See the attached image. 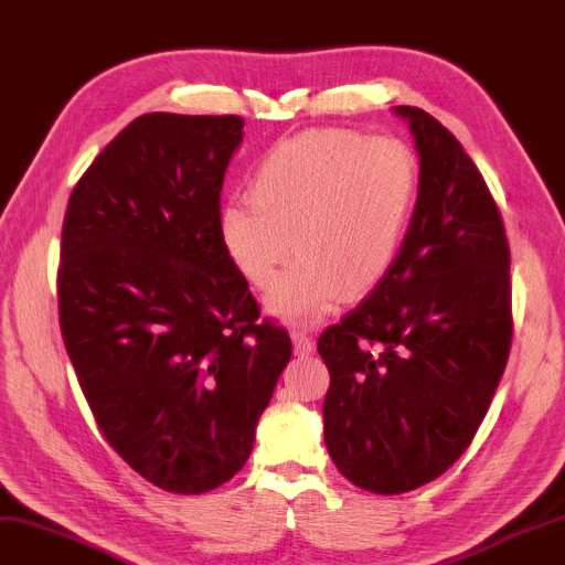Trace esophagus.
Masks as SVG:
<instances>
[{
    "label": "esophagus",
    "instance_id": "esophagus-1",
    "mask_svg": "<svg viewBox=\"0 0 565 565\" xmlns=\"http://www.w3.org/2000/svg\"><path fill=\"white\" fill-rule=\"evenodd\" d=\"M291 339H294V349L296 353H300V356H310L315 351V339L306 330H294Z\"/></svg>",
    "mask_w": 565,
    "mask_h": 565
}]
</instances>
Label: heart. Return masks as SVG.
<instances>
[{
  "label": "heart",
  "instance_id": "obj_1",
  "mask_svg": "<svg viewBox=\"0 0 565 565\" xmlns=\"http://www.w3.org/2000/svg\"><path fill=\"white\" fill-rule=\"evenodd\" d=\"M418 194V159L397 137L344 127L306 129L274 143L250 178V201L221 209L218 235L233 267L269 308L315 322L344 300L371 296L399 257Z\"/></svg>",
  "mask_w": 565,
  "mask_h": 565
}]
</instances>
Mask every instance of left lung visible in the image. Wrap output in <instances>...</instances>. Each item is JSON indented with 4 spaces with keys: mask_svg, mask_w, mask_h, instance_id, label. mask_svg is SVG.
Here are the masks:
<instances>
[{
    "mask_svg": "<svg viewBox=\"0 0 565 565\" xmlns=\"http://www.w3.org/2000/svg\"><path fill=\"white\" fill-rule=\"evenodd\" d=\"M395 113L422 156L409 231L387 279L318 339L327 452L351 483L383 495L457 462L513 342L510 247L487 180L436 117Z\"/></svg>",
    "mask_w": 565,
    "mask_h": 565,
    "instance_id": "8db88e82",
    "label": "left lung"
}]
</instances>
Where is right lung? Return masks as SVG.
I'll return each mask as SVG.
<instances>
[{"mask_svg": "<svg viewBox=\"0 0 565 565\" xmlns=\"http://www.w3.org/2000/svg\"><path fill=\"white\" fill-rule=\"evenodd\" d=\"M238 115L147 113L88 166L62 223L60 330L113 450L153 487L206 493L243 469L291 361L221 245Z\"/></svg>", "mask_w": 565, "mask_h": 565, "instance_id": "1", "label": "right lung"}]
</instances>
